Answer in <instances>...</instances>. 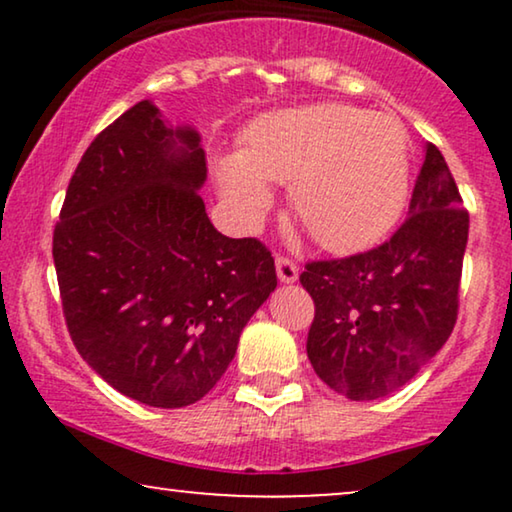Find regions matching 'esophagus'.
I'll return each mask as SVG.
<instances>
[{
	"instance_id": "obj_1",
	"label": "esophagus",
	"mask_w": 512,
	"mask_h": 512,
	"mask_svg": "<svg viewBox=\"0 0 512 512\" xmlns=\"http://www.w3.org/2000/svg\"><path fill=\"white\" fill-rule=\"evenodd\" d=\"M275 265H277V277H279V282H282V284H293V282H296V279H298L296 263L289 261V258H284V256H277Z\"/></svg>"
}]
</instances>
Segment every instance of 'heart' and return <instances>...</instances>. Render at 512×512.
Segmentation results:
<instances>
[{
  "instance_id": "1",
  "label": "heart",
  "mask_w": 512,
  "mask_h": 512,
  "mask_svg": "<svg viewBox=\"0 0 512 512\" xmlns=\"http://www.w3.org/2000/svg\"><path fill=\"white\" fill-rule=\"evenodd\" d=\"M223 200L244 223L270 207L268 184H289L296 219L333 254L382 242L410 193V146L403 123L347 104H310L258 118L240 156L219 160Z\"/></svg>"
}]
</instances>
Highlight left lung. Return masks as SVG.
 I'll return each instance as SVG.
<instances>
[{"instance_id":"left-lung-1","label":"left lung","mask_w":512,"mask_h":512,"mask_svg":"<svg viewBox=\"0 0 512 512\" xmlns=\"http://www.w3.org/2000/svg\"><path fill=\"white\" fill-rule=\"evenodd\" d=\"M468 242V212L433 144L391 240L340 261L307 263L314 300L307 359L352 401H375L410 382L450 338Z\"/></svg>"}]
</instances>
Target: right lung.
<instances>
[{
    "label": "right lung",
    "mask_w": 512,
    "mask_h": 512,
    "mask_svg": "<svg viewBox=\"0 0 512 512\" xmlns=\"http://www.w3.org/2000/svg\"><path fill=\"white\" fill-rule=\"evenodd\" d=\"M205 181L200 132L142 100L83 153L53 233L76 349L104 382L153 408L200 401L277 286L261 242L212 226Z\"/></svg>",
    "instance_id": "right-lung-1"
}]
</instances>
